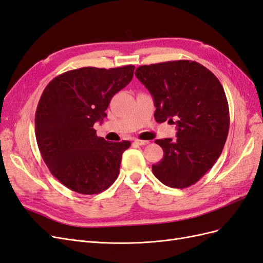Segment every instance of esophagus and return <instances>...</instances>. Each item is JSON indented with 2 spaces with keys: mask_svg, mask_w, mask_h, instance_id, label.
I'll list each match as a JSON object with an SVG mask.
<instances>
[{
  "mask_svg": "<svg viewBox=\"0 0 263 263\" xmlns=\"http://www.w3.org/2000/svg\"><path fill=\"white\" fill-rule=\"evenodd\" d=\"M135 144L138 145V146H145V145H148L149 141L148 140H141V139H135Z\"/></svg>",
  "mask_w": 263,
  "mask_h": 263,
  "instance_id": "1",
  "label": "esophagus"
}]
</instances>
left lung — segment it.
I'll return each mask as SVG.
<instances>
[{"mask_svg":"<svg viewBox=\"0 0 263 263\" xmlns=\"http://www.w3.org/2000/svg\"><path fill=\"white\" fill-rule=\"evenodd\" d=\"M135 74L153 95L156 122L178 126L176 139L155 141L163 149V158L153 165L155 177L174 189L195 184L216 162L227 139L230 119L222 85L191 60L140 66Z\"/></svg>","mask_w":263,"mask_h":263,"instance_id":"left-lung-1","label":"left lung"}]
</instances>
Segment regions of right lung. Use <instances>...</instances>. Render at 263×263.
<instances>
[{
  "label": "right lung",
  "instance_id": "right-lung-1",
  "mask_svg": "<svg viewBox=\"0 0 263 263\" xmlns=\"http://www.w3.org/2000/svg\"><path fill=\"white\" fill-rule=\"evenodd\" d=\"M135 66L84 67L55 77L45 87L35 115L37 145L52 176L80 194H99L118 177L130 141L97 136L114 95L128 84Z\"/></svg>",
  "mask_w": 263,
  "mask_h": 263
}]
</instances>
